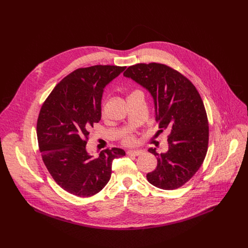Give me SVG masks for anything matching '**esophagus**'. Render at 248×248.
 <instances>
[{"label":"esophagus","mask_w":248,"mask_h":248,"mask_svg":"<svg viewBox=\"0 0 248 248\" xmlns=\"http://www.w3.org/2000/svg\"><path fill=\"white\" fill-rule=\"evenodd\" d=\"M127 155H133V156H139V155H141L142 154V151H140V150H128L127 152Z\"/></svg>","instance_id":"34e87169"}]
</instances>
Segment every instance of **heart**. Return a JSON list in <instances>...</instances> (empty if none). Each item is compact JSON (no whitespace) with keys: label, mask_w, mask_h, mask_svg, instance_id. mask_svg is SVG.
<instances>
[{"label":"heart","mask_w":248,"mask_h":248,"mask_svg":"<svg viewBox=\"0 0 248 248\" xmlns=\"http://www.w3.org/2000/svg\"><path fill=\"white\" fill-rule=\"evenodd\" d=\"M106 113V109H105V105L102 104V107H101V115L104 117ZM124 144H133L135 142V137L132 134H127L124 137Z\"/></svg>","instance_id":"heart-1"}]
</instances>
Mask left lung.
<instances>
[{
	"label": "left lung",
	"mask_w": 248,
	"mask_h": 248,
	"mask_svg": "<svg viewBox=\"0 0 248 248\" xmlns=\"http://www.w3.org/2000/svg\"><path fill=\"white\" fill-rule=\"evenodd\" d=\"M124 76L150 92L159 131L170 130L166 153L148 150L158 161L146 175L148 182L166 190L183 186L199 170L208 150L209 124L199 92L188 78L163 63H136Z\"/></svg>",
	"instance_id": "8db88e82"
}]
</instances>
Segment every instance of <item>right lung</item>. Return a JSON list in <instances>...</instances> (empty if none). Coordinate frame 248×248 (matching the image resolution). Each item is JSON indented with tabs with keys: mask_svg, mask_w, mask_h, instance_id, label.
<instances>
[{
	"mask_svg": "<svg viewBox=\"0 0 248 248\" xmlns=\"http://www.w3.org/2000/svg\"><path fill=\"white\" fill-rule=\"evenodd\" d=\"M125 69L118 65L81 67L62 79L43 103L37 139L43 162L65 191L90 197L101 191L112 174L114 159L125 152L102 150L94 159L86 150L89 129L101 120L104 88Z\"/></svg>",
	"mask_w": 248,
	"mask_h": 248,
	"instance_id": "add662e5",
	"label": "right lung"
}]
</instances>
